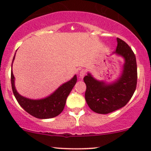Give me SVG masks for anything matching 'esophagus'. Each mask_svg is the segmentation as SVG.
<instances>
[{
    "label": "esophagus",
    "mask_w": 151,
    "mask_h": 151,
    "mask_svg": "<svg viewBox=\"0 0 151 151\" xmlns=\"http://www.w3.org/2000/svg\"><path fill=\"white\" fill-rule=\"evenodd\" d=\"M85 74H86V70H81L80 71V72H79V77L82 79V78L84 77V76H85Z\"/></svg>",
    "instance_id": "34e87169"
}]
</instances>
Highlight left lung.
<instances>
[{"mask_svg":"<svg viewBox=\"0 0 151 151\" xmlns=\"http://www.w3.org/2000/svg\"><path fill=\"white\" fill-rule=\"evenodd\" d=\"M113 54L124 59L123 71L112 83L99 81L90 73L84 77L86 85L85 99L89 108L97 114H106L122 108L132 97L137 84V65L134 53L122 40L117 37Z\"/></svg>","mask_w":151,"mask_h":151,"instance_id":"1","label":"left lung"}]
</instances>
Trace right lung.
Returning a JSON list of instances; mask_svg holds the SVG:
<instances>
[{
    "instance_id": "right-lung-1",
    "label": "right lung",
    "mask_w": 151,
    "mask_h": 151,
    "mask_svg": "<svg viewBox=\"0 0 151 151\" xmlns=\"http://www.w3.org/2000/svg\"><path fill=\"white\" fill-rule=\"evenodd\" d=\"M15 56V55L13 62L14 61ZM77 81V75H74L70 81L60 86L50 96L41 99H30L21 96L17 91L15 86V77L13 71L11 70L12 89L18 104L27 113L32 116L40 119H51L61 114L65 108L67 96L73 89Z\"/></svg>"
}]
</instances>
